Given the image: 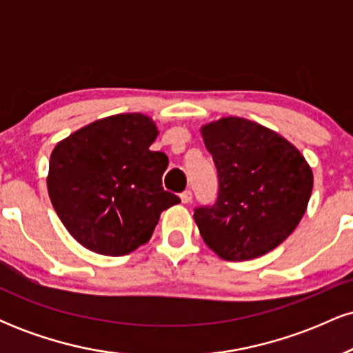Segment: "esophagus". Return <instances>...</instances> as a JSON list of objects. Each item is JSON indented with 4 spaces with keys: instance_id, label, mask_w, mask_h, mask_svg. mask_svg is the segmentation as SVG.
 Instances as JSON below:
<instances>
[{
    "instance_id": "1",
    "label": "esophagus",
    "mask_w": 353,
    "mask_h": 353,
    "mask_svg": "<svg viewBox=\"0 0 353 353\" xmlns=\"http://www.w3.org/2000/svg\"><path fill=\"white\" fill-rule=\"evenodd\" d=\"M181 201L184 202V204H189V202L192 201V192H190L189 189H188V190H184V192L181 194Z\"/></svg>"
}]
</instances>
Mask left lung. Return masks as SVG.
<instances>
[{"instance_id":"obj_1","label":"left lung","mask_w":353,"mask_h":353,"mask_svg":"<svg viewBox=\"0 0 353 353\" xmlns=\"http://www.w3.org/2000/svg\"><path fill=\"white\" fill-rule=\"evenodd\" d=\"M201 132L219 177L216 202L194 209L202 239L224 261L270 252L305 214L310 165L281 134L244 117H222Z\"/></svg>"}]
</instances>
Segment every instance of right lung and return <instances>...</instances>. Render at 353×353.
<instances>
[{
	"label": "right lung",
	"mask_w": 353,
	"mask_h": 353,
	"mask_svg": "<svg viewBox=\"0 0 353 353\" xmlns=\"http://www.w3.org/2000/svg\"><path fill=\"white\" fill-rule=\"evenodd\" d=\"M151 117L131 112L84 125L56 144L48 192L56 214L81 245L119 257L145 244L161 212L181 199L163 188L169 159L151 151Z\"/></svg>",
	"instance_id": "right-lung-1"
}]
</instances>
